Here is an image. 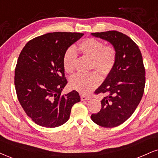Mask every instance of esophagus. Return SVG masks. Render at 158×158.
<instances>
[{
    "label": "esophagus",
    "instance_id": "obj_1",
    "mask_svg": "<svg viewBox=\"0 0 158 158\" xmlns=\"http://www.w3.org/2000/svg\"><path fill=\"white\" fill-rule=\"evenodd\" d=\"M81 99L82 101H84V100H90V98H89V97L87 96H85V95H81Z\"/></svg>",
    "mask_w": 158,
    "mask_h": 158
}]
</instances>
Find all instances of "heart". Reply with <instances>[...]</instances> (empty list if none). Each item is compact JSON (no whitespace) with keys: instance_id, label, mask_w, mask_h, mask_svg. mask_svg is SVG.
<instances>
[{"instance_id":"b5f03b06","label":"heart","mask_w":158,"mask_h":158,"mask_svg":"<svg viewBox=\"0 0 158 158\" xmlns=\"http://www.w3.org/2000/svg\"><path fill=\"white\" fill-rule=\"evenodd\" d=\"M79 50L85 57L91 59V69H95L101 75H108L114 69L116 61V51L111 45H105L102 42L94 38H88L79 44ZM77 52L69 48L63 56V66L67 73H73L75 69ZM99 74H77L69 80V86L81 94H89L100 83Z\"/></svg>"}]
</instances>
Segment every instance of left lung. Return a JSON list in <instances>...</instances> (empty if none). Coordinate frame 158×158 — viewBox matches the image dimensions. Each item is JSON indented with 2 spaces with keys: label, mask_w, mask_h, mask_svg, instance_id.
Here are the masks:
<instances>
[{
  "label": "left lung",
  "mask_w": 158,
  "mask_h": 158,
  "mask_svg": "<svg viewBox=\"0 0 158 158\" xmlns=\"http://www.w3.org/2000/svg\"><path fill=\"white\" fill-rule=\"evenodd\" d=\"M95 37L108 41L116 51L112 71L95 94H105L102 108L91 114L94 123L103 127H117L127 120L139 106L145 86V68L139 46L129 36L116 31L91 33Z\"/></svg>",
  "instance_id": "left-lung-1"
}]
</instances>
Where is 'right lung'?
Instances as JSON below:
<instances>
[{"mask_svg":"<svg viewBox=\"0 0 158 158\" xmlns=\"http://www.w3.org/2000/svg\"><path fill=\"white\" fill-rule=\"evenodd\" d=\"M81 33L53 32L33 39L19 54L15 72L17 98L25 114L39 125L53 128L67 122L77 91L62 95L67 85L63 56Z\"/></svg>","mask_w":158,"mask_h":158,"instance_id":"1","label":"right lung"}]
</instances>
